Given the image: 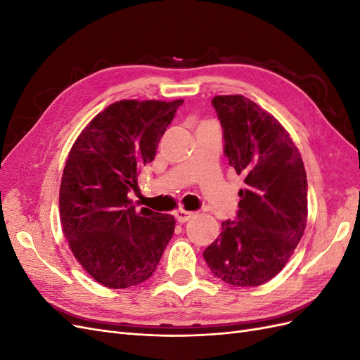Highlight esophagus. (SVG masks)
I'll return each instance as SVG.
<instances>
[{
	"mask_svg": "<svg viewBox=\"0 0 360 360\" xmlns=\"http://www.w3.org/2000/svg\"><path fill=\"white\" fill-rule=\"evenodd\" d=\"M176 219L180 222V224H184V222H188L191 217L193 216V213L192 212H186L184 209H179L176 213Z\"/></svg>",
	"mask_w": 360,
	"mask_h": 360,
	"instance_id": "1",
	"label": "esophagus"
}]
</instances>
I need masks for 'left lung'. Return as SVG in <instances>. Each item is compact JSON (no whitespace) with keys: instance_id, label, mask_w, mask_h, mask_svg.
<instances>
[{"instance_id":"left-lung-1","label":"left lung","mask_w":360,"mask_h":360,"mask_svg":"<svg viewBox=\"0 0 360 360\" xmlns=\"http://www.w3.org/2000/svg\"><path fill=\"white\" fill-rule=\"evenodd\" d=\"M224 153L245 177L236 221L204 250L212 274L226 284L257 287L284 269L307 228L303 160L278 120L242 94L214 96Z\"/></svg>"}]
</instances>
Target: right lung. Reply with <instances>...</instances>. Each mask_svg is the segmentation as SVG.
I'll return each instance as SVG.
<instances>
[{
	"mask_svg": "<svg viewBox=\"0 0 360 360\" xmlns=\"http://www.w3.org/2000/svg\"><path fill=\"white\" fill-rule=\"evenodd\" d=\"M181 99L120 101L97 114L76 138L63 171L60 219L75 258L96 282L129 288L155 274L176 221L127 193L155 159L158 143Z\"/></svg>",
	"mask_w": 360,
	"mask_h": 360,
	"instance_id": "right-lung-1",
	"label": "right lung"
}]
</instances>
